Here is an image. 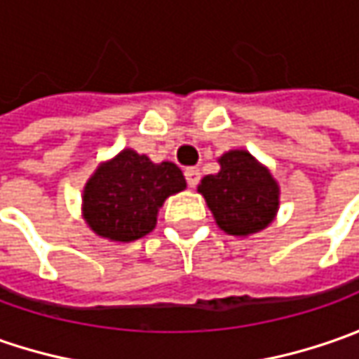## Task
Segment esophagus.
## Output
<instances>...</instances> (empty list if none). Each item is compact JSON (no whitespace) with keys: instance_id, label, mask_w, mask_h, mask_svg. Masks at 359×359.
<instances>
[{"instance_id":"34e87169","label":"esophagus","mask_w":359,"mask_h":359,"mask_svg":"<svg viewBox=\"0 0 359 359\" xmlns=\"http://www.w3.org/2000/svg\"><path fill=\"white\" fill-rule=\"evenodd\" d=\"M184 175H186V182L187 186L189 187H196L198 186V182H200V170L198 168H186V172H184Z\"/></svg>"}]
</instances>
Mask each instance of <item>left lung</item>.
Here are the masks:
<instances>
[{
	"mask_svg": "<svg viewBox=\"0 0 359 359\" xmlns=\"http://www.w3.org/2000/svg\"><path fill=\"white\" fill-rule=\"evenodd\" d=\"M217 161L222 170L205 175L198 186L215 224L229 236L268 228L280 208V187L268 168L245 149H231Z\"/></svg>",
	"mask_w": 359,
	"mask_h": 359,
	"instance_id": "left-lung-1",
	"label": "left lung"
}]
</instances>
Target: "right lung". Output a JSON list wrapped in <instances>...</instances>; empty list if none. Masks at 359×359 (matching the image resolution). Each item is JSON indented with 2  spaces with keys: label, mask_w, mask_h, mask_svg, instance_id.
<instances>
[{
  "label": "right lung",
  "mask_w": 359,
  "mask_h": 359,
  "mask_svg": "<svg viewBox=\"0 0 359 359\" xmlns=\"http://www.w3.org/2000/svg\"><path fill=\"white\" fill-rule=\"evenodd\" d=\"M186 189V177L172 161L154 163L147 156L123 149L97 165L83 187V219L97 236L133 241L156 228L159 208Z\"/></svg>",
  "instance_id": "add662e5"
}]
</instances>
